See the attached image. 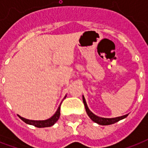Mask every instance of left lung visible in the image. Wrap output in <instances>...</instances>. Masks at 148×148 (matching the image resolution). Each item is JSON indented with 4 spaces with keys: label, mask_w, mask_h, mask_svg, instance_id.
<instances>
[{
    "label": "left lung",
    "mask_w": 148,
    "mask_h": 148,
    "mask_svg": "<svg viewBox=\"0 0 148 148\" xmlns=\"http://www.w3.org/2000/svg\"><path fill=\"white\" fill-rule=\"evenodd\" d=\"M83 102L84 104V107H85L86 112L88 114V115L89 116L90 119L92 120L93 121L97 123L98 124H101V125H110V124H113L116 123V122L119 121L121 120L124 119L125 117H127L128 114L123 115V116H121V117H113V118H106V117H98L97 115H95L94 113H92L90 110V109L88 108V104H87V102H86V100L84 98L83 95Z\"/></svg>",
    "instance_id": "obj_1"
}]
</instances>
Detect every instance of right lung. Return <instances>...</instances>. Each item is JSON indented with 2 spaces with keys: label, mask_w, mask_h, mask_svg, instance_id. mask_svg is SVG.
<instances>
[{
  "label": "right lung",
  "mask_w": 148,
  "mask_h": 148,
  "mask_svg": "<svg viewBox=\"0 0 148 148\" xmlns=\"http://www.w3.org/2000/svg\"><path fill=\"white\" fill-rule=\"evenodd\" d=\"M67 96V95H66ZM64 97V98L66 97ZM60 105L58 107V110L55 112V114L51 117L50 118L47 120H43V121H34V120H29L26 119L24 117H21L20 115L17 114V116L21 118L24 122H25L26 124H31V125H34V126L37 127H47L53 126V124H55L56 122L58 121V120L60 117Z\"/></svg>",
  "instance_id": "right-lung-1"
}]
</instances>
